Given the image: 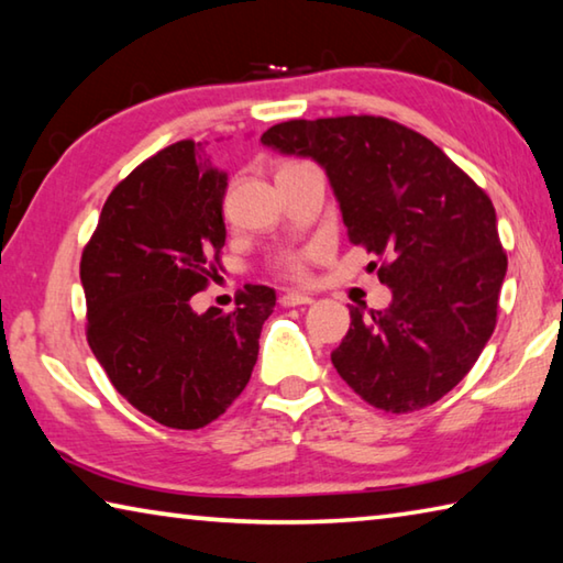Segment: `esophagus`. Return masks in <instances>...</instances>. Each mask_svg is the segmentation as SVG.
Masks as SVG:
<instances>
[{
    "label": "esophagus",
    "mask_w": 563,
    "mask_h": 563,
    "mask_svg": "<svg viewBox=\"0 0 563 563\" xmlns=\"http://www.w3.org/2000/svg\"><path fill=\"white\" fill-rule=\"evenodd\" d=\"M312 298L305 292H283L280 295V305L283 308H300V305H310Z\"/></svg>",
    "instance_id": "obj_1"
}]
</instances>
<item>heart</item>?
Returning <instances> with one entry per match:
<instances>
[{
  "mask_svg": "<svg viewBox=\"0 0 563 563\" xmlns=\"http://www.w3.org/2000/svg\"><path fill=\"white\" fill-rule=\"evenodd\" d=\"M278 265H280V271L288 275V278L302 280L305 275H308V265H305L302 255H283Z\"/></svg>",
  "mask_w": 563,
  "mask_h": 563,
  "instance_id": "heart-1",
  "label": "heart"
}]
</instances>
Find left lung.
I'll return each instance as SVG.
<instances>
[{"instance_id": "8db88e82", "label": "left lung", "mask_w": 563, "mask_h": 563, "mask_svg": "<svg viewBox=\"0 0 563 563\" xmlns=\"http://www.w3.org/2000/svg\"><path fill=\"white\" fill-rule=\"evenodd\" d=\"M261 144L325 170L350 241L383 261L385 310L350 308L332 365L385 412H415L470 373L507 275L489 196L430 139L383 117L283 121ZM377 265V263H369Z\"/></svg>"}]
</instances>
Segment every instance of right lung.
Returning <instances> with one entry per match:
<instances>
[{
  "label": "right lung",
  "instance_id": "add662e5",
  "mask_svg": "<svg viewBox=\"0 0 563 563\" xmlns=\"http://www.w3.org/2000/svg\"><path fill=\"white\" fill-rule=\"evenodd\" d=\"M225 186L194 141H178L111 190L81 255L91 352L121 397L174 430L233 405L275 308L265 285H247L228 316L190 308L225 245Z\"/></svg>",
  "mask_w": 563,
  "mask_h": 563
}]
</instances>
